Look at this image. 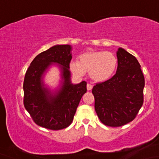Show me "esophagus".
<instances>
[{
  "label": "esophagus",
  "mask_w": 159,
  "mask_h": 159,
  "mask_svg": "<svg viewBox=\"0 0 159 159\" xmlns=\"http://www.w3.org/2000/svg\"><path fill=\"white\" fill-rule=\"evenodd\" d=\"M92 88H93V86L91 85V84H87V90L90 91V90L92 89Z\"/></svg>",
  "instance_id": "esophagus-1"
}]
</instances>
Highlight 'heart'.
Wrapping results in <instances>:
<instances>
[{"label":"heart","mask_w":159,"mask_h":159,"mask_svg":"<svg viewBox=\"0 0 159 159\" xmlns=\"http://www.w3.org/2000/svg\"><path fill=\"white\" fill-rule=\"evenodd\" d=\"M118 61L113 52L103 50H89L82 54L79 61H71L70 67L76 75L89 72V77L97 83L110 79L117 68Z\"/></svg>","instance_id":"heart-1"}]
</instances>
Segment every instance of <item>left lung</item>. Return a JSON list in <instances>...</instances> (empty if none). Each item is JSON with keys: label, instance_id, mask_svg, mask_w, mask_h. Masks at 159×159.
<instances>
[{"label": "left lung", "instance_id": "left-lung-1", "mask_svg": "<svg viewBox=\"0 0 159 159\" xmlns=\"http://www.w3.org/2000/svg\"><path fill=\"white\" fill-rule=\"evenodd\" d=\"M116 74L92 89L95 110L101 122L111 127L133 121L143 103L145 79L141 66L133 55L119 48Z\"/></svg>", "mask_w": 159, "mask_h": 159}]
</instances>
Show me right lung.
<instances>
[{"label":"right lung","instance_id":"add662e5","mask_svg":"<svg viewBox=\"0 0 159 159\" xmlns=\"http://www.w3.org/2000/svg\"><path fill=\"white\" fill-rule=\"evenodd\" d=\"M72 46L56 45L35 57L26 71L23 83L24 106L34 122L46 129L58 130L72 124L87 83H71L70 63ZM57 63L62 76L58 90L51 91L43 83L50 65Z\"/></svg>","mask_w":159,"mask_h":159}]
</instances>
